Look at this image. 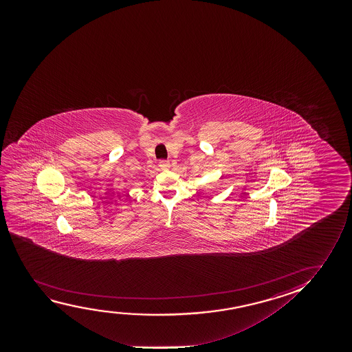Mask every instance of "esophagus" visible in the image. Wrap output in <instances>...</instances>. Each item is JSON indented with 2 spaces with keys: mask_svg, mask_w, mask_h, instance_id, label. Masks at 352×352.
<instances>
[{
  "mask_svg": "<svg viewBox=\"0 0 352 352\" xmlns=\"http://www.w3.org/2000/svg\"><path fill=\"white\" fill-rule=\"evenodd\" d=\"M159 166L161 167V169H168L169 161H166V160H161V161L159 162Z\"/></svg>",
  "mask_w": 352,
  "mask_h": 352,
  "instance_id": "1",
  "label": "esophagus"
}]
</instances>
